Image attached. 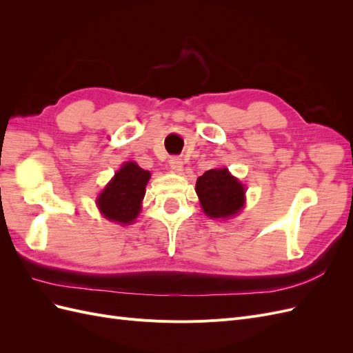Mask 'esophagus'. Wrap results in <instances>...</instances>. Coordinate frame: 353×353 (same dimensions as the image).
<instances>
[{
  "instance_id": "34e87169",
  "label": "esophagus",
  "mask_w": 353,
  "mask_h": 353,
  "mask_svg": "<svg viewBox=\"0 0 353 353\" xmlns=\"http://www.w3.org/2000/svg\"><path fill=\"white\" fill-rule=\"evenodd\" d=\"M183 159H179V157H170L169 159V166H170V169L174 170V172H181V170H183Z\"/></svg>"
}]
</instances>
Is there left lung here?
Segmentation results:
<instances>
[{"label":"left lung","mask_w":353,"mask_h":353,"mask_svg":"<svg viewBox=\"0 0 353 353\" xmlns=\"http://www.w3.org/2000/svg\"><path fill=\"white\" fill-rule=\"evenodd\" d=\"M196 193L209 218L228 219L244 208L245 190L227 168L209 169L197 178Z\"/></svg>","instance_id":"left-lung-1"}]
</instances>
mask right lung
<instances>
[{
	"label": "right lung",
	"mask_w": 353,
	"mask_h": 353,
	"mask_svg": "<svg viewBox=\"0 0 353 353\" xmlns=\"http://www.w3.org/2000/svg\"><path fill=\"white\" fill-rule=\"evenodd\" d=\"M150 172L135 162H125L110 183L99 194L97 206L101 215L121 225H130L141 210L145 185Z\"/></svg>",
	"instance_id": "add662e5"
}]
</instances>
